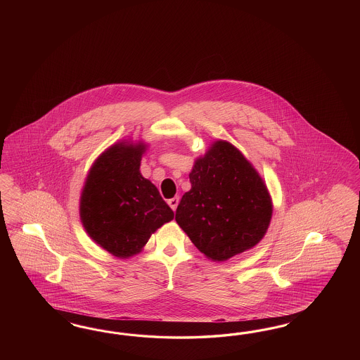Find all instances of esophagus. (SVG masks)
Masks as SVG:
<instances>
[{
    "mask_svg": "<svg viewBox=\"0 0 360 360\" xmlns=\"http://www.w3.org/2000/svg\"><path fill=\"white\" fill-rule=\"evenodd\" d=\"M178 203H179V196H174V198H172V199H169V200H167V205H169L170 207L173 208V211L176 210Z\"/></svg>",
    "mask_w": 360,
    "mask_h": 360,
    "instance_id": "34e87169",
    "label": "esophagus"
}]
</instances>
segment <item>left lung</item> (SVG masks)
Here are the masks:
<instances>
[{"label":"left lung","instance_id":"left-lung-1","mask_svg":"<svg viewBox=\"0 0 360 360\" xmlns=\"http://www.w3.org/2000/svg\"><path fill=\"white\" fill-rule=\"evenodd\" d=\"M191 188L175 220L212 262H226L262 241L273 203L262 175L231 142L211 143L190 172Z\"/></svg>","mask_w":360,"mask_h":360}]
</instances>
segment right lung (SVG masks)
I'll return each mask as SVG.
<instances>
[{"instance_id": "obj_1", "label": "right lung", "mask_w": 360, "mask_h": 360, "mask_svg": "<svg viewBox=\"0 0 360 360\" xmlns=\"http://www.w3.org/2000/svg\"><path fill=\"white\" fill-rule=\"evenodd\" d=\"M143 141L116 142L92 164L79 215L88 236L119 259L142 251L153 233L174 218L160 191L140 172Z\"/></svg>"}]
</instances>
